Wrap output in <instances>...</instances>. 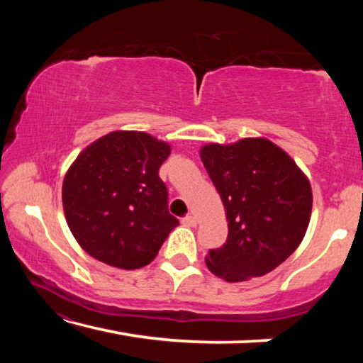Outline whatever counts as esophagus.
I'll use <instances>...</instances> for the list:
<instances>
[{"instance_id": "esophagus-1", "label": "esophagus", "mask_w": 363, "mask_h": 363, "mask_svg": "<svg viewBox=\"0 0 363 363\" xmlns=\"http://www.w3.org/2000/svg\"><path fill=\"white\" fill-rule=\"evenodd\" d=\"M182 224L187 227H195L196 225V218L195 216H186L182 218Z\"/></svg>"}]
</instances>
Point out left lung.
<instances>
[{
    "label": "left lung",
    "mask_w": 363,
    "mask_h": 363,
    "mask_svg": "<svg viewBox=\"0 0 363 363\" xmlns=\"http://www.w3.org/2000/svg\"><path fill=\"white\" fill-rule=\"evenodd\" d=\"M200 157L229 220L225 243L206 256L208 269L225 281L262 277L303 242L312 211L309 181L264 138L208 144Z\"/></svg>",
    "instance_id": "left-lung-1"
}]
</instances>
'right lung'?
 <instances>
[{
    "mask_svg": "<svg viewBox=\"0 0 363 363\" xmlns=\"http://www.w3.org/2000/svg\"><path fill=\"white\" fill-rule=\"evenodd\" d=\"M169 153L167 143L139 131H113L79 153L65 174L62 203L86 253L126 270L155 259L179 225L158 176Z\"/></svg>",
    "mask_w": 363,
    "mask_h": 363,
    "instance_id": "1",
    "label": "right lung"
}]
</instances>
